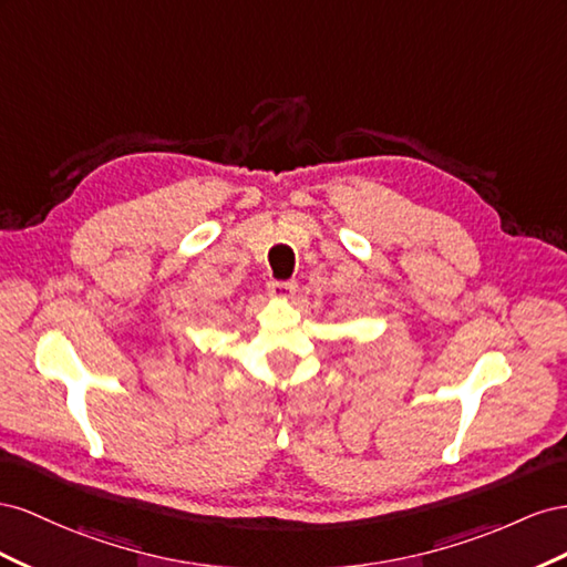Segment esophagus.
Here are the masks:
<instances>
[{
    "label": "esophagus",
    "instance_id": "obj_1",
    "mask_svg": "<svg viewBox=\"0 0 567 567\" xmlns=\"http://www.w3.org/2000/svg\"><path fill=\"white\" fill-rule=\"evenodd\" d=\"M268 292L272 297H280V299H289L297 292V282L295 280H270L268 282Z\"/></svg>",
    "mask_w": 567,
    "mask_h": 567
}]
</instances>
